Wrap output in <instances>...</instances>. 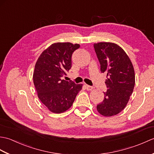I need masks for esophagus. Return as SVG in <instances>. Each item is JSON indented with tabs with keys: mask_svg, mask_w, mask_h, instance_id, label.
<instances>
[{
	"mask_svg": "<svg viewBox=\"0 0 154 154\" xmlns=\"http://www.w3.org/2000/svg\"><path fill=\"white\" fill-rule=\"evenodd\" d=\"M85 87H86V89L87 91H91L93 89V87L89 86V85H85Z\"/></svg>",
	"mask_w": 154,
	"mask_h": 154,
	"instance_id": "esophagus-1",
	"label": "esophagus"
}]
</instances>
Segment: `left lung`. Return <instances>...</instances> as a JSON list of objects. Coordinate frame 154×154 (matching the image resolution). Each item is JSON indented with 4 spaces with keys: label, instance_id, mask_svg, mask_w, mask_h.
Segmentation results:
<instances>
[{
    "label": "left lung",
    "instance_id": "1",
    "mask_svg": "<svg viewBox=\"0 0 154 154\" xmlns=\"http://www.w3.org/2000/svg\"><path fill=\"white\" fill-rule=\"evenodd\" d=\"M100 64V71L106 73L105 84L109 89L104 100L97 106L104 116L120 113L128 102L135 85V73L129 57L119 45L111 42L94 44Z\"/></svg>",
    "mask_w": 154,
    "mask_h": 154
}]
</instances>
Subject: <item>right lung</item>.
Here are the masks:
<instances>
[{
  "label": "right lung",
  "mask_w": 154,
  "mask_h": 154,
  "mask_svg": "<svg viewBox=\"0 0 154 154\" xmlns=\"http://www.w3.org/2000/svg\"><path fill=\"white\" fill-rule=\"evenodd\" d=\"M79 44L57 42L38 57L33 74L34 84L41 102L51 112H64L72 106L82 84L61 79L71 67V56Z\"/></svg>",
  "instance_id": "add662e5"
}]
</instances>
